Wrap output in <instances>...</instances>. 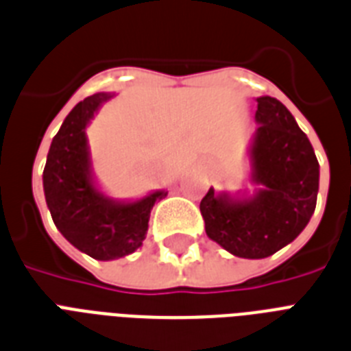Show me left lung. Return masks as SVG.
<instances>
[{
  "mask_svg": "<svg viewBox=\"0 0 351 351\" xmlns=\"http://www.w3.org/2000/svg\"><path fill=\"white\" fill-rule=\"evenodd\" d=\"M258 123L247 149L253 195L215 193L200 202L206 233L231 255L266 258L293 242L315 211L319 162L310 140L284 104L256 98Z\"/></svg>",
  "mask_w": 351,
  "mask_h": 351,
  "instance_id": "8db88e82",
  "label": "left lung"
}]
</instances>
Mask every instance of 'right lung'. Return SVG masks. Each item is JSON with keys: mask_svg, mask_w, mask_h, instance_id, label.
Instances as JSON below:
<instances>
[{"mask_svg": "<svg viewBox=\"0 0 351 351\" xmlns=\"http://www.w3.org/2000/svg\"><path fill=\"white\" fill-rule=\"evenodd\" d=\"M111 93H96L69 112L52 138L43 169V191L60 233L96 261H117L142 245L154 202L167 191L138 200H114L98 189L85 129Z\"/></svg>", "mask_w": 351, "mask_h": 351, "instance_id": "add662e5", "label": "right lung"}]
</instances>
